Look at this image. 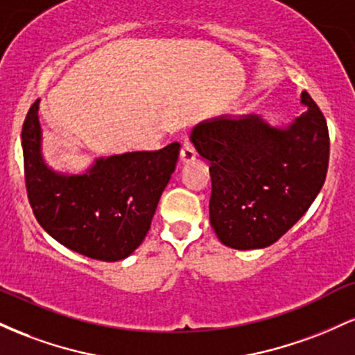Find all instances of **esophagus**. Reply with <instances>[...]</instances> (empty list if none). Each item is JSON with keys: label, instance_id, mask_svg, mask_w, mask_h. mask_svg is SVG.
Listing matches in <instances>:
<instances>
[{"label": "esophagus", "instance_id": "34e87169", "mask_svg": "<svg viewBox=\"0 0 355 355\" xmlns=\"http://www.w3.org/2000/svg\"><path fill=\"white\" fill-rule=\"evenodd\" d=\"M193 160H195V148L191 146V144H189V141H185L180 150V162L182 164H190V162Z\"/></svg>", "mask_w": 355, "mask_h": 355}]
</instances>
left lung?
I'll return each mask as SVG.
<instances>
[{
	"label": "left lung",
	"mask_w": 355,
	"mask_h": 355,
	"mask_svg": "<svg viewBox=\"0 0 355 355\" xmlns=\"http://www.w3.org/2000/svg\"><path fill=\"white\" fill-rule=\"evenodd\" d=\"M287 125L260 115H220L193 126L190 141L210 165V223L223 245L266 248L297 223L325 182L329 130L307 92Z\"/></svg>",
	"instance_id": "obj_1"
}]
</instances>
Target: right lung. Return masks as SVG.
I'll use <instances>...</instances> for the list:
<instances>
[{
  "mask_svg": "<svg viewBox=\"0 0 355 355\" xmlns=\"http://www.w3.org/2000/svg\"><path fill=\"white\" fill-rule=\"evenodd\" d=\"M40 100L23 125L24 178L40 225L70 250L103 262L130 257L144 242L180 145L98 157L81 173L51 168L43 155Z\"/></svg>",
  "mask_w": 355,
  "mask_h": 355,
  "instance_id": "1",
  "label": "right lung"
}]
</instances>
